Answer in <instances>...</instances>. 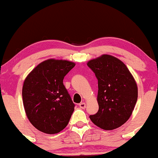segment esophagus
<instances>
[{"label":"esophagus","instance_id":"1","mask_svg":"<svg viewBox=\"0 0 158 158\" xmlns=\"http://www.w3.org/2000/svg\"><path fill=\"white\" fill-rule=\"evenodd\" d=\"M79 106L81 108H82V109H84V108H85V107H86V105H85V102H81Z\"/></svg>","mask_w":158,"mask_h":158}]
</instances>
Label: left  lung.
<instances>
[{"mask_svg": "<svg viewBox=\"0 0 158 158\" xmlns=\"http://www.w3.org/2000/svg\"><path fill=\"white\" fill-rule=\"evenodd\" d=\"M98 80L99 110L90 115L105 130L119 128L129 119L137 100V86L126 64L110 55L88 62Z\"/></svg>", "mask_w": 158, "mask_h": 158, "instance_id": "8db88e82", "label": "left lung"}]
</instances>
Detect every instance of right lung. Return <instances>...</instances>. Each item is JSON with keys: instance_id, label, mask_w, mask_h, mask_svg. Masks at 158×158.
Instances as JSON below:
<instances>
[{"instance_id": "obj_1", "label": "right lung", "mask_w": 158, "mask_h": 158, "mask_svg": "<svg viewBox=\"0 0 158 158\" xmlns=\"http://www.w3.org/2000/svg\"><path fill=\"white\" fill-rule=\"evenodd\" d=\"M75 64L66 60L40 63L27 76L22 89L23 103L30 122L46 134H57L68 126L75 104L63 79Z\"/></svg>"}]
</instances>
